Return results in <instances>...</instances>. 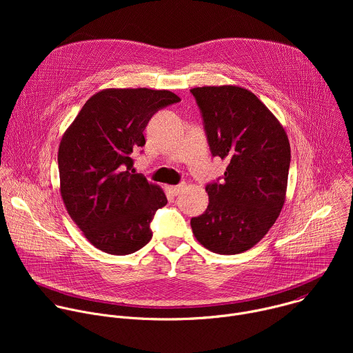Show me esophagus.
Masks as SVG:
<instances>
[{
    "instance_id": "34e87169",
    "label": "esophagus",
    "mask_w": 353,
    "mask_h": 353,
    "mask_svg": "<svg viewBox=\"0 0 353 353\" xmlns=\"http://www.w3.org/2000/svg\"><path fill=\"white\" fill-rule=\"evenodd\" d=\"M184 188H185V184H184V183H183V184H179V185H169V187H168L169 192H172L173 195H179Z\"/></svg>"
}]
</instances>
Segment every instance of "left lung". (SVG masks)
I'll return each instance as SVG.
<instances>
[{
    "mask_svg": "<svg viewBox=\"0 0 353 353\" xmlns=\"http://www.w3.org/2000/svg\"><path fill=\"white\" fill-rule=\"evenodd\" d=\"M214 157L228 162L223 183L207 185V211L191 219L195 239L218 254L256 245L278 219L286 198L290 145L261 100L237 85L192 88Z\"/></svg>",
    "mask_w": 353,
    "mask_h": 353,
    "instance_id": "8db88e82",
    "label": "left lung"
}]
</instances>
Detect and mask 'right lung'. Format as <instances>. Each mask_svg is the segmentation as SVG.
I'll list each match as a JSON object with an SVG mask.
<instances>
[{"label":"right lung","mask_w":353,"mask_h":353,"mask_svg":"<svg viewBox=\"0 0 353 353\" xmlns=\"http://www.w3.org/2000/svg\"><path fill=\"white\" fill-rule=\"evenodd\" d=\"M180 102L166 89L109 88L90 96L59 146L60 194L71 219L96 248L125 256L152 239L149 223L165 191L132 172V152L159 109Z\"/></svg>","instance_id":"right-lung-1"}]
</instances>
